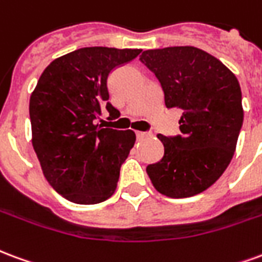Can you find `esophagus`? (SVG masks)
<instances>
[{
  "label": "esophagus",
  "instance_id": "1",
  "mask_svg": "<svg viewBox=\"0 0 262 262\" xmlns=\"http://www.w3.org/2000/svg\"><path fill=\"white\" fill-rule=\"evenodd\" d=\"M152 137V133L149 131H138L137 133V138L138 139H146V138H150Z\"/></svg>",
  "mask_w": 262,
  "mask_h": 262
}]
</instances>
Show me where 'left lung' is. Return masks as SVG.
I'll return each instance as SVG.
<instances>
[{"label":"left lung","mask_w":262,"mask_h":262,"mask_svg":"<svg viewBox=\"0 0 262 262\" xmlns=\"http://www.w3.org/2000/svg\"><path fill=\"white\" fill-rule=\"evenodd\" d=\"M139 60L158 78L166 107L183 112L181 135H158L165 154L146 173L163 195H196L223 174L236 149L243 125L237 78L213 55L191 46L146 50Z\"/></svg>","instance_id":"obj_1"}]
</instances>
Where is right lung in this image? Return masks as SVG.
<instances>
[{"mask_svg": "<svg viewBox=\"0 0 262 262\" xmlns=\"http://www.w3.org/2000/svg\"><path fill=\"white\" fill-rule=\"evenodd\" d=\"M138 49L83 47L47 67L30 96L32 144L41 170L68 201L93 205L116 191L135 133L103 128L120 112L108 102V75L133 61Z\"/></svg>", "mask_w": 262, "mask_h": 262, "instance_id": "obj_1", "label": "right lung"}]
</instances>
